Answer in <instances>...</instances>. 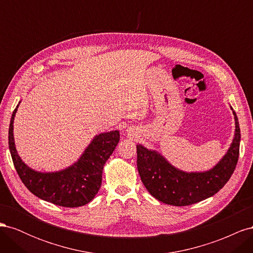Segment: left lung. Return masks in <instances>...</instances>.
Segmentation results:
<instances>
[{"mask_svg":"<svg viewBox=\"0 0 253 253\" xmlns=\"http://www.w3.org/2000/svg\"><path fill=\"white\" fill-rule=\"evenodd\" d=\"M235 134L226 155L213 169L187 173L176 169L156 151L137 144V168L141 181L152 196L172 206H189L213 196L233 174L240 155L241 129L233 111Z\"/></svg>","mask_w":253,"mask_h":253,"instance_id":"obj_1","label":"left lung"}]
</instances>
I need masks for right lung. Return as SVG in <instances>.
<instances>
[{
	"instance_id": "right-lung-1",
	"label": "right lung",
	"mask_w": 253,
	"mask_h": 253,
	"mask_svg": "<svg viewBox=\"0 0 253 253\" xmlns=\"http://www.w3.org/2000/svg\"><path fill=\"white\" fill-rule=\"evenodd\" d=\"M14 109L8 131V144L14 168L25 187L43 201L66 208H76L88 204L101 187L102 170L119 142V131L97 135L77 163L67 169L42 173L30 169L18 155L13 138Z\"/></svg>"
}]
</instances>
